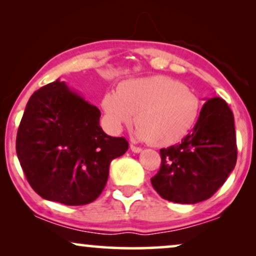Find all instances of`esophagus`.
<instances>
[{
  "instance_id": "1",
  "label": "esophagus",
  "mask_w": 256,
  "mask_h": 256,
  "mask_svg": "<svg viewBox=\"0 0 256 256\" xmlns=\"http://www.w3.org/2000/svg\"><path fill=\"white\" fill-rule=\"evenodd\" d=\"M130 150L132 152H141L142 148H140V146H136L134 144H130Z\"/></svg>"
}]
</instances>
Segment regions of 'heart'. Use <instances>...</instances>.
<instances>
[{
    "mask_svg": "<svg viewBox=\"0 0 256 256\" xmlns=\"http://www.w3.org/2000/svg\"><path fill=\"white\" fill-rule=\"evenodd\" d=\"M102 108L115 132L132 124L136 114V136L154 146H166L192 130L200 115L202 101L177 80L155 76L122 82L118 92L104 94Z\"/></svg>",
    "mask_w": 256,
    "mask_h": 256,
    "instance_id": "1",
    "label": "heart"
}]
</instances>
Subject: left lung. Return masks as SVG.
I'll list each match as a JSON object with an SVG mask.
<instances>
[{
	"label": "left lung",
	"instance_id": "left-lung-1",
	"mask_svg": "<svg viewBox=\"0 0 256 256\" xmlns=\"http://www.w3.org/2000/svg\"><path fill=\"white\" fill-rule=\"evenodd\" d=\"M160 154L162 162L152 184L160 197L180 204L212 197L236 163L234 116L226 101L208 99L190 134Z\"/></svg>",
	"mask_w": 256,
	"mask_h": 256
}]
</instances>
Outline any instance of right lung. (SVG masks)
<instances>
[{"label": "right lung", "instance_id": "1", "mask_svg": "<svg viewBox=\"0 0 256 256\" xmlns=\"http://www.w3.org/2000/svg\"><path fill=\"white\" fill-rule=\"evenodd\" d=\"M101 113L59 79L28 101L16 152L30 186L42 198L86 205L106 186L110 164L128 150L124 138L100 127Z\"/></svg>", "mask_w": 256, "mask_h": 256}]
</instances>
